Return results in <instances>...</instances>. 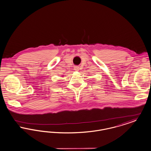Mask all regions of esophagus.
<instances>
[{"label": "esophagus", "mask_w": 151, "mask_h": 151, "mask_svg": "<svg viewBox=\"0 0 151 151\" xmlns=\"http://www.w3.org/2000/svg\"><path fill=\"white\" fill-rule=\"evenodd\" d=\"M74 69H75V71H78V70H79V67H77V66H76V67H75V68H74Z\"/></svg>", "instance_id": "esophagus-1"}]
</instances>
